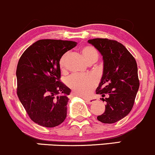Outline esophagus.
Segmentation results:
<instances>
[{
	"label": "esophagus",
	"instance_id": "1",
	"mask_svg": "<svg viewBox=\"0 0 155 155\" xmlns=\"http://www.w3.org/2000/svg\"><path fill=\"white\" fill-rule=\"evenodd\" d=\"M85 101H86V103L87 104H93V102H95V98H85Z\"/></svg>",
	"mask_w": 155,
	"mask_h": 155
}]
</instances>
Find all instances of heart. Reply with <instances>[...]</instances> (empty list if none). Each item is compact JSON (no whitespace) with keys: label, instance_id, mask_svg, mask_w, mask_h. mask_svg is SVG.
Segmentation results:
<instances>
[{"label":"heart","instance_id":"heart-1","mask_svg":"<svg viewBox=\"0 0 155 155\" xmlns=\"http://www.w3.org/2000/svg\"><path fill=\"white\" fill-rule=\"evenodd\" d=\"M82 54L87 63L96 62L98 58V52L93 46H84L81 49ZM68 53L61 57L59 65L61 70H65V62L68 58ZM66 84L75 95L81 97H87L96 85V80L93 75H80L72 74L66 80Z\"/></svg>","mask_w":155,"mask_h":155}]
</instances>
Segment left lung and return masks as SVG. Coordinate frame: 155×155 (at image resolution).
Returning a JSON list of instances; mask_svg holds the SVG:
<instances>
[{
	"instance_id": "8db88e82",
	"label": "left lung",
	"mask_w": 155,
	"mask_h": 155,
	"mask_svg": "<svg viewBox=\"0 0 155 155\" xmlns=\"http://www.w3.org/2000/svg\"><path fill=\"white\" fill-rule=\"evenodd\" d=\"M103 56L104 72L96 94L106 101L105 112L97 117L104 124H114L132 109L139 87L137 62L122 44L108 39L87 41Z\"/></svg>"
}]
</instances>
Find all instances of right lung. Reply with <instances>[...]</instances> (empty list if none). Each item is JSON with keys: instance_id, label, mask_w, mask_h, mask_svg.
Wrapping results in <instances>:
<instances>
[{"instance_id": "add662e5", "label": "right lung", "mask_w": 155, "mask_h": 155, "mask_svg": "<svg viewBox=\"0 0 155 155\" xmlns=\"http://www.w3.org/2000/svg\"><path fill=\"white\" fill-rule=\"evenodd\" d=\"M76 45L72 41L41 39L19 59L17 95L30 118L40 126L54 127L65 119L71 90L60 82L59 62Z\"/></svg>"}]
</instances>
